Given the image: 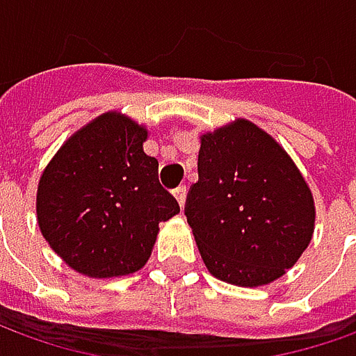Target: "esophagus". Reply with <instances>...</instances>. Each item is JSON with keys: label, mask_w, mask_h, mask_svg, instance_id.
Here are the masks:
<instances>
[{"label": "esophagus", "mask_w": 356, "mask_h": 356, "mask_svg": "<svg viewBox=\"0 0 356 356\" xmlns=\"http://www.w3.org/2000/svg\"><path fill=\"white\" fill-rule=\"evenodd\" d=\"M172 194H174V198H176V202H178V206H180V208H184V204H186V186H178V188H176V190H174Z\"/></svg>", "instance_id": "1"}]
</instances>
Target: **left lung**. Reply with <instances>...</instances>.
<instances>
[{
	"label": "left lung",
	"mask_w": 356,
	"mask_h": 356,
	"mask_svg": "<svg viewBox=\"0 0 356 356\" xmlns=\"http://www.w3.org/2000/svg\"><path fill=\"white\" fill-rule=\"evenodd\" d=\"M186 218L213 277L261 287L307 250L315 202L285 148L236 118L200 136L198 182L190 188Z\"/></svg>",
	"instance_id": "obj_1"
}]
</instances>
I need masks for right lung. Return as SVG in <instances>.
<instances>
[{
	"mask_svg": "<svg viewBox=\"0 0 356 356\" xmlns=\"http://www.w3.org/2000/svg\"><path fill=\"white\" fill-rule=\"evenodd\" d=\"M148 130L108 111L71 134L37 186V224L76 273L106 280L143 269L158 224L180 212L144 152Z\"/></svg>",
	"mask_w": 356,
	"mask_h": 356,
	"instance_id": "1",
	"label": "right lung"
}]
</instances>
